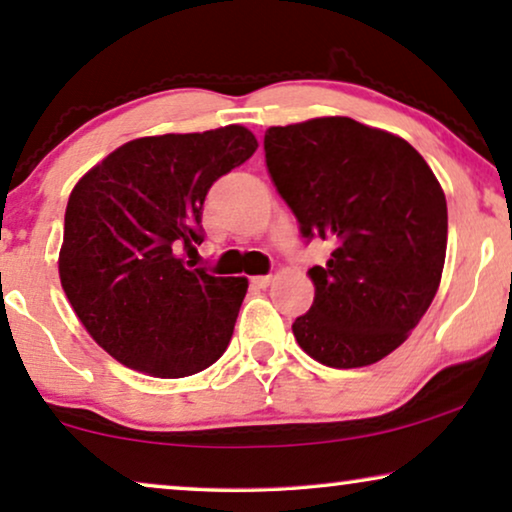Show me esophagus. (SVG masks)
I'll return each mask as SVG.
<instances>
[{"instance_id":"esophagus-1","label":"esophagus","mask_w":512,"mask_h":512,"mask_svg":"<svg viewBox=\"0 0 512 512\" xmlns=\"http://www.w3.org/2000/svg\"><path fill=\"white\" fill-rule=\"evenodd\" d=\"M270 282H272L270 275H256V277H251V284L258 286V289H265V286H270Z\"/></svg>"}]
</instances>
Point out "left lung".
I'll list each match as a JSON object with an SVG mask.
<instances>
[{
	"mask_svg": "<svg viewBox=\"0 0 512 512\" xmlns=\"http://www.w3.org/2000/svg\"><path fill=\"white\" fill-rule=\"evenodd\" d=\"M265 163L307 242L333 244L314 265L310 312L293 321L303 352L361 368L401 347L436 296L447 202L426 160L391 132L328 116L270 128Z\"/></svg>",
	"mask_w": 512,
	"mask_h": 512,
	"instance_id": "left-lung-1",
	"label": "left lung"
}]
</instances>
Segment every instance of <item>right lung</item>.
I'll return each mask as SVG.
<instances>
[{
    "label": "right lung",
    "instance_id": "add662e5",
    "mask_svg": "<svg viewBox=\"0 0 512 512\" xmlns=\"http://www.w3.org/2000/svg\"><path fill=\"white\" fill-rule=\"evenodd\" d=\"M258 149L242 125L118 146L69 195L60 282L104 352L151 377L200 373L226 352L247 293L184 261L205 240L202 205Z\"/></svg>",
    "mask_w": 512,
    "mask_h": 512
}]
</instances>
